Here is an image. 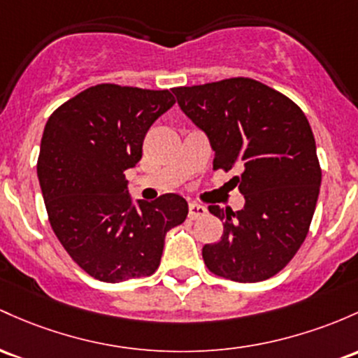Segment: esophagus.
Wrapping results in <instances>:
<instances>
[{
	"label": "esophagus",
	"mask_w": 358,
	"mask_h": 358,
	"mask_svg": "<svg viewBox=\"0 0 358 358\" xmlns=\"http://www.w3.org/2000/svg\"><path fill=\"white\" fill-rule=\"evenodd\" d=\"M207 214V209L203 206H199V203H190L188 206V219L195 221V219L202 217V215Z\"/></svg>",
	"instance_id": "esophagus-1"
}]
</instances>
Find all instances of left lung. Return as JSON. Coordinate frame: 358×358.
Masks as SVG:
<instances>
[{"mask_svg":"<svg viewBox=\"0 0 358 358\" xmlns=\"http://www.w3.org/2000/svg\"><path fill=\"white\" fill-rule=\"evenodd\" d=\"M173 93L209 137L214 170H241L231 182L245 195V207L209 206L224 221V233L202 248L207 268L245 284L273 277L304 243L320 195L321 168L304 112L251 78L180 86Z\"/></svg>","mask_w":358,"mask_h":358,"instance_id":"8db88e82","label":"left lung"}]
</instances>
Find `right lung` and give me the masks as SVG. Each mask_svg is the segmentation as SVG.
I'll use <instances>...</instances> for the list:
<instances>
[{
    "instance_id": "add662e5",
    "label": "right lung",
    "mask_w": 358,
    "mask_h": 358,
    "mask_svg": "<svg viewBox=\"0 0 358 358\" xmlns=\"http://www.w3.org/2000/svg\"><path fill=\"white\" fill-rule=\"evenodd\" d=\"M173 105L168 90L96 85L47 120L37 163L47 215L69 257L96 280L155 273L164 236L187 219V200L176 194L132 202L124 173Z\"/></svg>"
}]
</instances>
